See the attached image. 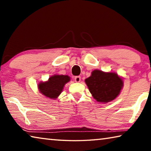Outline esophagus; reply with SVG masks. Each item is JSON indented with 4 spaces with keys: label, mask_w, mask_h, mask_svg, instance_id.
<instances>
[{
    "label": "esophagus",
    "mask_w": 151,
    "mask_h": 151,
    "mask_svg": "<svg viewBox=\"0 0 151 151\" xmlns=\"http://www.w3.org/2000/svg\"><path fill=\"white\" fill-rule=\"evenodd\" d=\"M81 76H75V82L76 83H79V82L81 81Z\"/></svg>",
    "instance_id": "1"
}]
</instances>
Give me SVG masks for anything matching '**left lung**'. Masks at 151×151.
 I'll return each mask as SVG.
<instances>
[{
	"label": "left lung",
	"mask_w": 151,
	"mask_h": 151,
	"mask_svg": "<svg viewBox=\"0 0 151 151\" xmlns=\"http://www.w3.org/2000/svg\"><path fill=\"white\" fill-rule=\"evenodd\" d=\"M85 82L93 98L102 103L114 100L123 87V80L118 74L98 69L94 70Z\"/></svg>",
	"instance_id": "left-lung-1"
}]
</instances>
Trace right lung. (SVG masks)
<instances>
[{"mask_svg": "<svg viewBox=\"0 0 151 151\" xmlns=\"http://www.w3.org/2000/svg\"><path fill=\"white\" fill-rule=\"evenodd\" d=\"M70 81L68 75H54L47 81H40L38 84V89L40 93L50 99H57L66 83Z\"/></svg>", "mask_w": 151, "mask_h": 151, "instance_id": "add662e5", "label": "right lung"}]
</instances>
